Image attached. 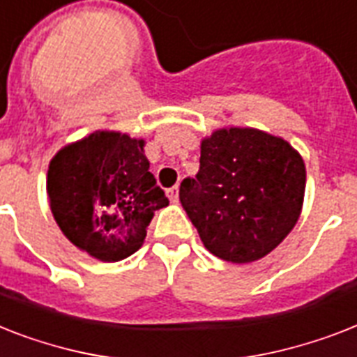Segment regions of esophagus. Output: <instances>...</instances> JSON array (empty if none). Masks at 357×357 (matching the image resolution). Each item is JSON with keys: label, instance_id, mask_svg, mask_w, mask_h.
I'll return each instance as SVG.
<instances>
[{"label": "esophagus", "instance_id": "obj_1", "mask_svg": "<svg viewBox=\"0 0 357 357\" xmlns=\"http://www.w3.org/2000/svg\"><path fill=\"white\" fill-rule=\"evenodd\" d=\"M167 194H169V198L172 204H178V199H179V188L178 187H170L169 190H167Z\"/></svg>", "mask_w": 357, "mask_h": 357}]
</instances>
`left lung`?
Returning <instances> with one entry per match:
<instances>
[{
  "label": "left lung",
  "instance_id": "8db88e82",
  "mask_svg": "<svg viewBox=\"0 0 357 357\" xmlns=\"http://www.w3.org/2000/svg\"><path fill=\"white\" fill-rule=\"evenodd\" d=\"M306 169L284 139L253 128H224L202 141L199 170L179 202L205 248L248 264L271 253L299 220Z\"/></svg>",
  "mask_w": 357,
  "mask_h": 357
}]
</instances>
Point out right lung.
I'll return each mask as SVG.
<instances>
[{"label":"right lung","instance_id":"1","mask_svg":"<svg viewBox=\"0 0 357 357\" xmlns=\"http://www.w3.org/2000/svg\"><path fill=\"white\" fill-rule=\"evenodd\" d=\"M143 146L126 133L95 132L49 163L47 194L58 227L104 262L135 253L153 213L169 205Z\"/></svg>","mask_w":357,"mask_h":357}]
</instances>
